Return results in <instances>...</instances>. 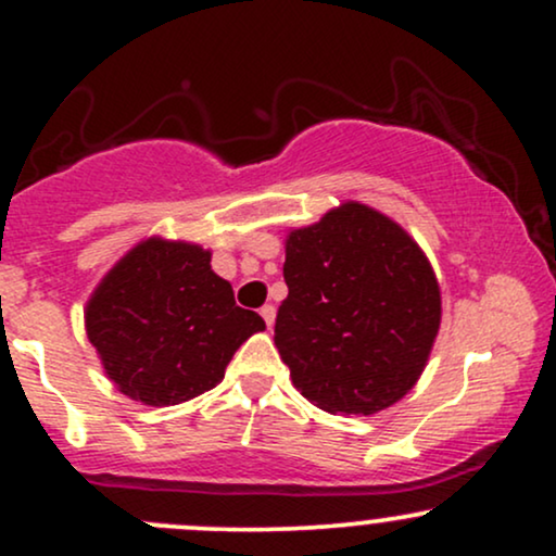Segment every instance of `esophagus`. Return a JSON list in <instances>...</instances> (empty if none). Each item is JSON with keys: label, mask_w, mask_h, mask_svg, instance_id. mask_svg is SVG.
<instances>
[{"label": "esophagus", "mask_w": 556, "mask_h": 556, "mask_svg": "<svg viewBox=\"0 0 556 556\" xmlns=\"http://www.w3.org/2000/svg\"><path fill=\"white\" fill-rule=\"evenodd\" d=\"M261 318H264L266 321V327H274V318H277V308H274V305H264V308H261Z\"/></svg>", "instance_id": "34e87169"}]
</instances>
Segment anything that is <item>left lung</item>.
Listing matches in <instances>:
<instances>
[{"mask_svg":"<svg viewBox=\"0 0 556 556\" xmlns=\"http://www.w3.org/2000/svg\"><path fill=\"white\" fill-rule=\"evenodd\" d=\"M274 344L327 413L374 416L416 387L442 321L437 274L397 222L348 201L285 242Z\"/></svg>","mask_w":556,"mask_h":556,"instance_id":"1","label":"left lung"}]
</instances>
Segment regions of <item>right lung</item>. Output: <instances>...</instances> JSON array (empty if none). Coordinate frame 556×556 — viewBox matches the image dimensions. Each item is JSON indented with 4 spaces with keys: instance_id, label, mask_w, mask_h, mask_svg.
<instances>
[{
    "instance_id": "1",
    "label": "right lung",
    "mask_w": 556,
    "mask_h": 556,
    "mask_svg": "<svg viewBox=\"0 0 556 556\" xmlns=\"http://www.w3.org/2000/svg\"><path fill=\"white\" fill-rule=\"evenodd\" d=\"M266 324L235 303L212 253L149 238L127 251L86 305V334L114 387L151 407L180 405L225 379L235 350Z\"/></svg>"
}]
</instances>
